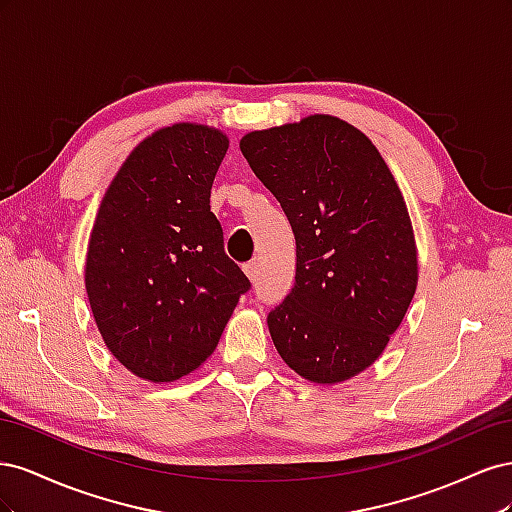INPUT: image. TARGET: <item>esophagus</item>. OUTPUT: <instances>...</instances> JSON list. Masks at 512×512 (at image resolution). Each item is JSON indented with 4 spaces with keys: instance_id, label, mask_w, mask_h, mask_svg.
<instances>
[{
    "instance_id": "1",
    "label": "esophagus",
    "mask_w": 512,
    "mask_h": 512,
    "mask_svg": "<svg viewBox=\"0 0 512 512\" xmlns=\"http://www.w3.org/2000/svg\"><path fill=\"white\" fill-rule=\"evenodd\" d=\"M243 271L252 284L258 280V262H247V265H243Z\"/></svg>"
}]
</instances>
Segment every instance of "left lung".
<instances>
[{
  "mask_svg": "<svg viewBox=\"0 0 512 512\" xmlns=\"http://www.w3.org/2000/svg\"><path fill=\"white\" fill-rule=\"evenodd\" d=\"M297 241L294 288L267 318L284 363L316 384L361 374L389 346L418 284L404 194L369 138L309 115L239 143Z\"/></svg>",
  "mask_w": 512,
  "mask_h": 512,
  "instance_id": "obj_1",
  "label": "left lung"
}]
</instances>
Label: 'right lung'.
Listing matches in <instances>:
<instances>
[{"label":"right lung","mask_w":512,"mask_h":512,"mask_svg":"<svg viewBox=\"0 0 512 512\" xmlns=\"http://www.w3.org/2000/svg\"><path fill=\"white\" fill-rule=\"evenodd\" d=\"M228 136L173 123L138 143L91 228L85 288L106 348L134 376L173 382L218 346L250 280L224 252L209 198Z\"/></svg>","instance_id":"obj_1"}]
</instances>
